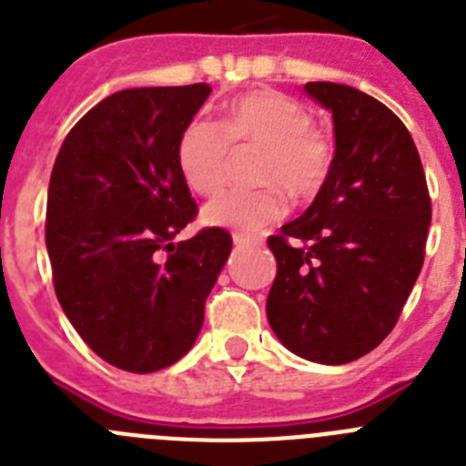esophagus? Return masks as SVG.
Instances as JSON below:
<instances>
[{"mask_svg": "<svg viewBox=\"0 0 466 466\" xmlns=\"http://www.w3.org/2000/svg\"><path fill=\"white\" fill-rule=\"evenodd\" d=\"M233 245H236V247H252L254 240H252V238L242 236V233H236V236H233Z\"/></svg>", "mask_w": 466, "mask_h": 466, "instance_id": "obj_1", "label": "esophagus"}]
</instances>
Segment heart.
<instances>
[{
	"instance_id": "b5f03b06",
	"label": "heart",
	"mask_w": 466,
	"mask_h": 466,
	"mask_svg": "<svg viewBox=\"0 0 466 466\" xmlns=\"http://www.w3.org/2000/svg\"><path fill=\"white\" fill-rule=\"evenodd\" d=\"M230 144L266 151L257 191H221L200 212L209 228L258 233L284 214V196H315L333 163L331 139L312 127L306 106L278 90H249L230 102L224 123L205 116L188 121L177 142V167L193 193L208 196L221 187L230 160Z\"/></svg>"
}]
</instances>
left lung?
<instances>
[{"label":"left lung","instance_id":"8db88e82","mask_svg":"<svg viewBox=\"0 0 466 466\" xmlns=\"http://www.w3.org/2000/svg\"><path fill=\"white\" fill-rule=\"evenodd\" d=\"M331 111L336 151L310 208L268 238L278 275L266 315L279 343L348 364L385 340L425 261L431 203L413 137L371 95L303 86Z\"/></svg>","mask_w":466,"mask_h":466}]
</instances>
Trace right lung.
Returning a JSON list of instances; mask_svg holds the SVG:
<instances>
[{"instance_id":"obj_1","label":"right lung","mask_w":466,"mask_h":466,"mask_svg":"<svg viewBox=\"0 0 466 466\" xmlns=\"http://www.w3.org/2000/svg\"><path fill=\"white\" fill-rule=\"evenodd\" d=\"M209 93L208 84L118 90L69 130L53 166L56 296L86 345L123 371H160L187 355L228 261L224 228L175 242L198 212L177 142Z\"/></svg>"}]
</instances>
